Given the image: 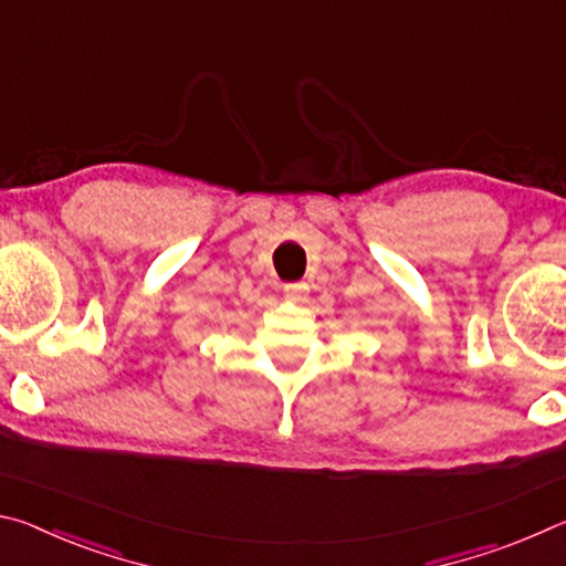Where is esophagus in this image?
Returning <instances> with one entry per match:
<instances>
[{
	"label": "esophagus",
	"instance_id": "1",
	"mask_svg": "<svg viewBox=\"0 0 566 566\" xmlns=\"http://www.w3.org/2000/svg\"><path fill=\"white\" fill-rule=\"evenodd\" d=\"M284 296L292 302H306V296H310V284L306 282H292V284H284Z\"/></svg>",
	"mask_w": 566,
	"mask_h": 566
}]
</instances>
